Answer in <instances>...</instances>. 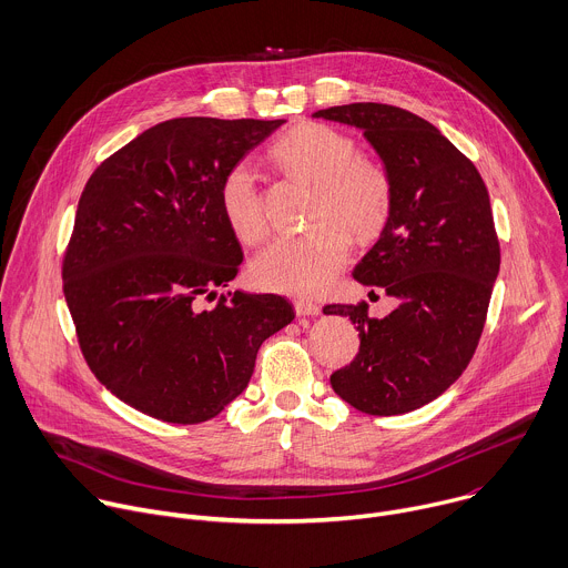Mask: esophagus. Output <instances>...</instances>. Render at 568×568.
Instances as JSON below:
<instances>
[{
  "label": "esophagus",
  "instance_id": "34e87169",
  "mask_svg": "<svg viewBox=\"0 0 568 568\" xmlns=\"http://www.w3.org/2000/svg\"><path fill=\"white\" fill-rule=\"evenodd\" d=\"M293 304H295V313H297V315H317V313L322 311L320 304H315V302H311V300H304V297L295 300Z\"/></svg>",
  "mask_w": 568,
  "mask_h": 568
}]
</instances>
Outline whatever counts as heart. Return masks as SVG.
<instances>
[{
  "label": "heart",
  "instance_id": "1",
  "mask_svg": "<svg viewBox=\"0 0 568 568\" xmlns=\"http://www.w3.org/2000/svg\"><path fill=\"white\" fill-rule=\"evenodd\" d=\"M271 159L291 176L311 183L308 229L271 242L251 264L257 286L313 295L322 291L356 242L374 240L389 219L394 183L376 159L358 154L352 136L322 123H300L271 148ZM225 223L237 240L255 244L266 235L268 221L255 172L233 165L219 185Z\"/></svg>",
  "mask_w": 568,
  "mask_h": 568
}]
</instances>
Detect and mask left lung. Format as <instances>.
<instances>
[{"instance_id":"obj_1","label":"left lung","mask_w":568,"mask_h":568,"mask_svg":"<svg viewBox=\"0 0 568 568\" xmlns=\"http://www.w3.org/2000/svg\"><path fill=\"white\" fill-rule=\"evenodd\" d=\"M313 119L363 130L394 183L389 219L354 277L398 306L381 320L367 302L324 306L358 324L361 337L331 387L372 416L418 409L464 374L486 324L501 262L486 183L468 156L407 109L352 102Z\"/></svg>"}]
</instances>
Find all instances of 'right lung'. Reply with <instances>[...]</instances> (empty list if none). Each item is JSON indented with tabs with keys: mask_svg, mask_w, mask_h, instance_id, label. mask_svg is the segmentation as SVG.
Segmentation results:
<instances>
[{
	"mask_svg": "<svg viewBox=\"0 0 568 568\" xmlns=\"http://www.w3.org/2000/svg\"><path fill=\"white\" fill-rule=\"evenodd\" d=\"M282 123L165 121L82 190L62 262L67 306L93 376L148 416L214 418L248 387L264 339L295 317L282 295H219L244 260L221 179Z\"/></svg>",
	"mask_w": 568,
	"mask_h": 568,
	"instance_id": "right-lung-1",
	"label": "right lung"
}]
</instances>
